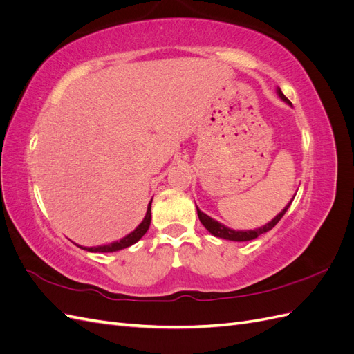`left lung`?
I'll list each match as a JSON object with an SVG mask.
<instances>
[{
  "label": "left lung",
  "instance_id": "left-lung-1",
  "mask_svg": "<svg viewBox=\"0 0 354 354\" xmlns=\"http://www.w3.org/2000/svg\"><path fill=\"white\" fill-rule=\"evenodd\" d=\"M276 91H277V95H279V97H281L285 103L291 104V102H289V100L285 97L283 93L281 91V88H277ZM294 198H295V196H294ZM291 202H292V199L289 201L288 205H286L279 214H277V216H276L272 221H269L267 224H264V226H261V227H259V229H254V230H233V229H230V227H227V226H224V224L218 223L217 220L211 218L209 216H207L205 212H202L198 207H196V209H198V217H199L201 223H202L203 226H205V229H207L211 234H214V236H216V238H221V239H226V241H234V242H246V241H252V239H255V238H259L260 234L272 230V229L276 226V224L279 223V220L285 216V212H286V209L289 208V205H291Z\"/></svg>",
  "mask_w": 354,
  "mask_h": 354
}]
</instances>
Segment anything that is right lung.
<instances>
[{
  "label": "right lung",
  "instance_id": "right-lung-1",
  "mask_svg": "<svg viewBox=\"0 0 354 354\" xmlns=\"http://www.w3.org/2000/svg\"><path fill=\"white\" fill-rule=\"evenodd\" d=\"M151 207H152V201L149 202L147 205V211H146V216L143 218V221L138 224V226L131 232L128 233L127 236H124L122 239L108 243V245H100V246H91V248H87V246H81L78 245L80 248L85 250V251H90V252H115V251H120L124 248H128V246L134 245L137 241H140L143 238V234L147 232L149 226H151V220H152V212H151Z\"/></svg>",
  "mask_w": 354,
  "mask_h": 354
}]
</instances>
